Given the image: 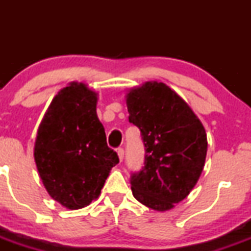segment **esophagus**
<instances>
[{"label":"esophagus","instance_id":"esophagus-1","mask_svg":"<svg viewBox=\"0 0 251 251\" xmlns=\"http://www.w3.org/2000/svg\"><path fill=\"white\" fill-rule=\"evenodd\" d=\"M118 155H119L120 162H123V159H124V149L123 148L118 149Z\"/></svg>","mask_w":251,"mask_h":251}]
</instances>
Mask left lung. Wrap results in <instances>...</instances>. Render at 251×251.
Returning <instances> with one entry per match:
<instances>
[{
	"instance_id": "obj_1",
	"label": "left lung",
	"mask_w": 251,
	"mask_h": 251,
	"mask_svg": "<svg viewBox=\"0 0 251 251\" xmlns=\"http://www.w3.org/2000/svg\"><path fill=\"white\" fill-rule=\"evenodd\" d=\"M128 122L145 146L144 166L132 172L134 198L157 211L172 209L190 194L205 163L206 133L181 98L163 82H146L129 91Z\"/></svg>"
}]
</instances>
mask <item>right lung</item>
Segmentation results:
<instances>
[{
  "label": "right lung",
  "instance_id": "obj_1",
  "mask_svg": "<svg viewBox=\"0 0 251 251\" xmlns=\"http://www.w3.org/2000/svg\"><path fill=\"white\" fill-rule=\"evenodd\" d=\"M97 100L85 83L72 82L54 98L37 131L34 158L43 185L53 200L71 210L98 198L119 163L106 143Z\"/></svg>",
  "mask_w": 251,
  "mask_h": 251
}]
</instances>
